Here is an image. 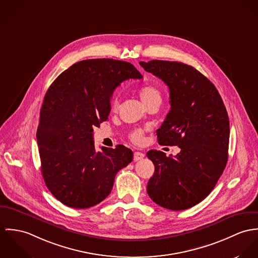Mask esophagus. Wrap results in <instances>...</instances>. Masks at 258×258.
I'll return each mask as SVG.
<instances>
[{"label": "esophagus", "instance_id": "1", "mask_svg": "<svg viewBox=\"0 0 258 258\" xmlns=\"http://www.w3.org/2000/svg\"><path fill=\"white\" fill-rule=\"evenodd\" d=\"M143 157H144V153L143 152H140V151H136L134 153V160L135 161H139V160H142Z\"/></svg>", "mask_w": 258, "mask_h": 258}]
</instances>
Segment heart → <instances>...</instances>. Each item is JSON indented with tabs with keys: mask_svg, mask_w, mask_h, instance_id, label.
I'll use <instances>...</instances> for the list:
<instances>
[{
	"mask_svg": "<svg viewBox=\"0 0 258 258\" xmlns=\"http://www.w3.org/2000/svg\"><path fill=\"white\" fill-rule=\"evenodd\" d=\"M140 97L141 99L143 100V103L145 105H147L148 103H150L151 101L153 100H156V99H161V95H160V91L154 86H144L143 88L140 89ZM118 106H119V101L118 99L115 97L112 102H111V108L112 110L115 112L117 111L118 109ZM143 131L141 130H136V131H133L131 134H130V138L133 142L135 143H140L143 141Z\"/></svg>",
	"mask_w": 258,
	"mask_h": 258,
	"instance_id": "heart-1",
	"label": "heart"
}]
</instances>
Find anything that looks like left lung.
Wrapping results in <instances>:
<instances>
[{
  "label": "left lung",
  "mask_w": 258,
  "mask_h": 258,
  "mask_svg": "<svg viewBox=\"0 0 258 258\" xmlns=\"http://www.w3.org/2000/svg\"><path fill=\"white\" fill-rule=\"evenodd\" d=\"M169 89L170 111L156 131L161 145H177L172 156L159 150L146 155L155 171L147 194L172 211L189 209L214 189L228 162L229 120L222 97L214 84L194 67L176 61L140 62Z\"/></svg>",
  "instance_id": "obj_1"
}]
</instances>
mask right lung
<instances>
[{
  "label": "right lung",
  "mask_w": 258,
  "mask_h": 258,
  "mask_svg": "<svg viewBox=\"0 0 258 258\" xmlns=\"http://www.w3.org/2000/svg\"><path fill=\"white\" fill-rule=\"evenodd\" d=\"M142 78L128 62L88 59L62 72L47 90L36 139L44 182L62 204L87 209L101 203L116 173L133 161V151L121 144L96 151L93 128L108 119L114 87Z\"/></svg>",
  "instance_id": "right-lung-1"
}]
</instances>
